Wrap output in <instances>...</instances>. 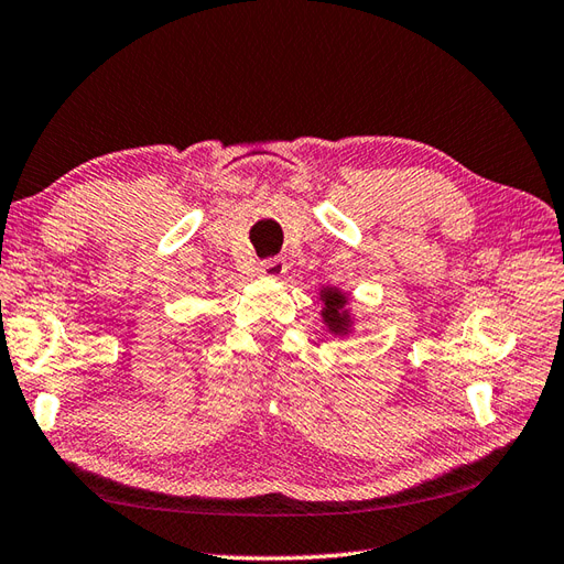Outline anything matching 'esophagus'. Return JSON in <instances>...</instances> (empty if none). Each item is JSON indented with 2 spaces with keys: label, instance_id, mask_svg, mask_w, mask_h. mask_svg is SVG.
Wrapping results in <instances>:
<instances>
[{
  "label": "esophagus",
  "instance_id": "obj_1",
  "mask_svg": "<svg viewBox=\"0 0 564 564\" xmlns=\"http://www.w3.org/2000/svg\"><path fill=\"white\" fill-rule=\"evenodd\" d=\"M285 262L281 257H269V259H262L259 262V273H264V276H271V279H279L285 273Z\"/></svg>",
  "mask_w": 564,
  "mask_h": 564
}]
</instances>
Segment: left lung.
Segmentation results:
<instances>
[{"mask_svg":"<svg viewBox=\"0 0 564 564\" xmlns=\"http://www.w3.org/2000/svg\"><path fill=\"white\" fill-rule=\"evenodd\" d=\"M322 300H324V310L322 316L326 326L330 328V334H348L350 330V314L345 310L348 305V297H345L336 288H324L322 291Z\"/></svg>","mask_w":564,"mask_h":564,"instance_id":"left-lung-1","label":"left lung"}]
</instances>
